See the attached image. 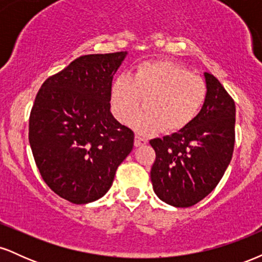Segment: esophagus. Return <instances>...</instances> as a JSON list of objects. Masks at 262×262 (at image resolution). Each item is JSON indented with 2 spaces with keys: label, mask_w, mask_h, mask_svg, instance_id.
Returning a JSON list of instances; mask_svg holds the SVG:
<instances>
[{
  "label": "esophagus",
  "mask_w": 262,
  "mask_h": 262,
  "mask_svg": "<svg viewBox=\"0 0 262 262\" xmlns=\"http://www.w3.org/2000/svg\"><path fill=\"white\" fill-rule=\"evenodd\" d=\"M146 143H148V139H146L145 137H143V135H140V134H137V135H135V140H134L135 146L145 145Z\"/></svg>",
  "instance_id": "esophagus-1"
}]
</instances>
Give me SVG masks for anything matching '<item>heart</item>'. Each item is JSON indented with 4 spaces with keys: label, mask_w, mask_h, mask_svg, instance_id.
Returning <instances> with one entry per match:
<instances>
[{
    "label": "heart",
    "mask_w": 262,
    "mask_h": 262,
    "mask_svg": "<svg viewBox=\"0 0 262 262\" xmlns=\"http://www.w3.org/2000/svg\"><path fill=\"white\" fill-rule=\"evenodd\" d=\"M135 117L134 127L141 133L183 129L193 121L203 107L207 86L203 79L182 66L166 60L144 61L133 76L121 74L111 87V108L121 123Z\"/></svg>",
    "instance_id": "heart-1"
}]
</instances>
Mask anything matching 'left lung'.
<instances>
[{"instance_id": "1", "label": "left lung", "mask_w": 262, "mask_h": 262, "mask_svg": "<svg viewBox=\"0 0 262 262\" xmlns=\"http://www.w3.org/2000/svg\"><path fill=\"white\" fill-rule=\"evenodd\" d=\"M207 97L201 112L177 133L150 140V171L156 196L173 207H191L215 188L235 143V103L217 77L204 73Z\"/></svg>"}]
</instances>
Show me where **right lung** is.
Instances as JSON below:
<instances>
[{
  "label": "right lung",
  "mask_w": 262,
  "mask_h": 262,
  "mask_svg": "<svg viewBox=\"0 0 262 262\" xmlns=\"http://www.w3.org/2000/svg\"><path fill=\"white\" fill-rule=\"evenodd\" d=\"M127 52L75 59L48 77L29 117V144L44 182L69 202L103 197L133 150L134 133L111 113L113 75Z\"/></svg>",
  "instance_id": "obj_1"
}]
</instances>
